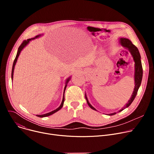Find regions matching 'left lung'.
I'll return each mask as SVG.
<instances>
[{"instance_id":"8db88e82","label":"left lung","mask_w":154,"mask_h":154,"mask_svg":"<svg viewBox=\"0 0 154 154\" xmlns=\"http://www.w3.org/2000/svg\"><path fill=\"white\" fill-rule=\"evenodd\" d=\"M119 42L121 45V46H122L124 48L127 49L129 52H130L131 56H132L134 60L135 61V88H134V91L131 96L130 99L128 100V102L126 103L125 106L122 108L119 111V112L122 111L124 109H125V108H127L128 106H129L130 105V104L132 103V102L134 101V100L135 99L139 88L141 85V80H142V78H143V68H142V64H141V56H140V54L139 52V51L138 49V48L132 44L131 41H130L127 38H121L119 39ZM85 99L86 100L87 103L88 105H89V106L92 108L94 110H96V108H94L89 102L88 100L87 99V97L85 94ZM97 111V110H96ZM116 114V113H111L109 114L108 115L112 116V115H114Z\"/></svg>"}]
</instances>
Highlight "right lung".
Listing matches in <instances>:
<instances>
[{
    "label": "right lung",
    "instance_id": "add662e5",
    "mask_svg": "<svg viewBox=\"0 0 154 154\" xmlns=\"http://www.w3.org/2000/svg\"><path fill=\"white\" fill-rule=\"evenodd\" d=\"M40 36H41V35H39L36 36H35V38H33L28 39H27V40H24V41H23V43H22L21 45H20V46L19 47L18 50H17V54H16V58H15V59H14V60L13 64L12 71H11V79H12V80H13V72H14V69L15 64H16V63L17 60V58H18V57H19V54H20V53L21 51L23 50V49H24V48H25V47L28 45V44L29 43V42H30L31 40L34 39H35V38H37L39 37ZM70 79H71V77H69L66 80V85H65V86H64V91H63V100H62V102H61V103L60 106L58 108H57L56 109H55V110H54V111H52V112H49V113H46V114H44V115H36V116L39 117V118H43V117L49 116H50V115H52V114H54V113H56V112H58V110H60V109L63 107V103H64V92H65L67 84H68V82L69 81V80H70Z\"/></svg>",
    "mask_w": 154,
    "mask_h": 154
}]
</instances>
